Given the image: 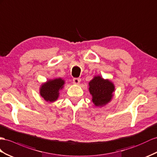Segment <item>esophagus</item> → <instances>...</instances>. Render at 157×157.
I'll return each instance as SVG.
<instances>
[{
    "label": "esophagus",
    "mask_w": 157,
    "mask_h": 157,
    "mask_svg": "<svg viewBox=\"0 0 157 157\" xmlns=\"http://www.w3.org/2000/svg\"><path fill=\"white\" fill-rule=\"evenodd\" d=\"M80 81H81V79H80L79 78H75L73 79V82H74V83H75V84H79V82H80Z\"/></svg>",
    "instance_id": "obj_1"
}]
</instances>
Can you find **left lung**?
Instances as JSON below:
<instances>
[{
    "label": "left lung",
    "mask_w": 157,
    "mask_h": 157,
    "mask_svg": "<svg viewBox=\"0 0 157 157\" xmlns=\"http://www.w3.org/2000/svg\"><path fill=\"white\" fill-rule=\"evenodd\" d=\"M89 91L94 105L103 107L111 101L115 86L108 79H105L101 76L97 75L89 82Z\"/></svg>",
    "instance_id": "8db88e82"
}]
</instances>
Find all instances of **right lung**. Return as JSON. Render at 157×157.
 Wrapping results in <instances>:
<instances>
[{"label": "right lung", "instance_id": "1", "mask_svg": "<svg viewBox=\"0 0 157 157\" xmlns=\"http://www.w3.org/2000/svg\"><path fill=\"white\" fill-rule=\"evenodd\" d=\"M65 81L62 78L49 79L42 83L40 88V94L46 101L54 102L59 97V91L63 87Z\"/></svg>", "mask_w": 157, "mask_h": 157}]
</instances>
